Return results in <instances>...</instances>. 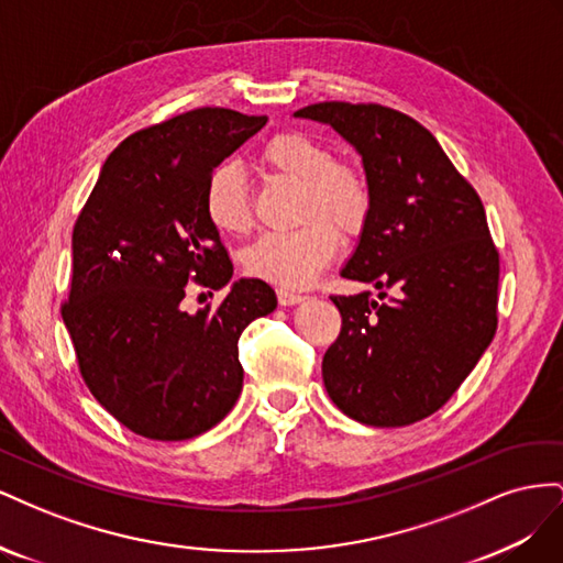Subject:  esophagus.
I'll return each mask as SVG.
<instances>
[{
    "instance_id": "esophagus-1",
    "label": "esophagus",
    "mask_w": 563,
    "mask_h": 563,
    "mask_svg": "<svg viewBox=\"0 0 563 563\" xmlns=\"http://www.w3.org/2000/svg\"><path fill=\"white\" fill-rule=\"evenodd\" d=\"M277 300H279V305H298L305 300V296L296 294V291H288V288H279Z\"/></svg>"
}]
</instances>
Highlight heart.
<instances>
[{
  "instance_id": "obj_1",
  "label": "heart",
  "mask_w": 563,
  "mask_h": 563,
  "mask_svg": "<svg viewBox=\"0 0 563 563\" xmlns=\"http://www.w3.org/2000/svg\"><path fill=\"white\" fill-rule=\"evenodd\" d=\"M261 162L272 174L302 183L296 230L267 232L249 246V275L282 288L308 286L340 249L338 229L354 236L364 230L373 209L366 174L350 162H333L331 150L300 131L272 135L261 150ZM203 211L213 228L244 234L253 225L249 185L234 164L216 166L203 187Z\"/></svg>"
}]
</instances>
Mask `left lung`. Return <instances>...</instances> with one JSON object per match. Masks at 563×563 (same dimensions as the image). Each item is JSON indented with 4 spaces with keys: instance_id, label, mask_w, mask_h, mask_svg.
<instances>
[{
    "instance_id": "8db88e82",
    "label": "left lung",
    "mask_w": 563,
    "mask_h": 563,
    "mask_svg": "<svg viewBox=\"0 0 563 563\" xmlns=\"http://www.w3.org/2000/svg\"><path fill=\"white\" fill-rule=\"evenodd\" d=\"M296 117L331 124L371 183L368 223L340 275L395 291L385 302L331 296L343 327L323 354V385L352 420L404 428L439 411L496 335L500 255L484 203L399 110L331 100Z\"/></svg>"
}]
</instances>
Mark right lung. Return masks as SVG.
Returning <instances> with one entry per match:
<instances>
[{
  "label": "right lung",
  "mask_w": 563,
  "mask_h": 563,
  "mask_svg": "<svg viewBox=\"0 0 563 563\" xmlns=\"http://www.w3.org/2000/svg\"><path fill=\"white\" fill-rule=\"evenodd\" d=\"M267 117L197 108L131 133L100 168L73 230L63 321L84 383L131 432L183 441L211 430L240 399V335L277 308L263 279L225 300L180 310L187 282L223 288L232 261L203 211L213 168Z\"/></svg>",
  "instance_id": "add662e5"
}]
</instances>
